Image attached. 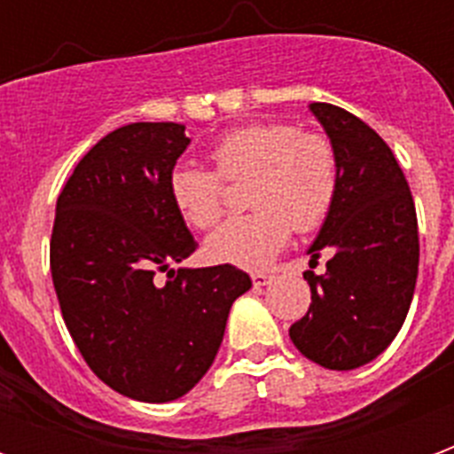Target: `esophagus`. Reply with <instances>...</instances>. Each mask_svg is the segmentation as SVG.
I'll return each instance as SVG.
<instances>
[{
  "mask_svg": "<svg viewBox=\"0 0 454 454\" xmlns=\"http://www.w3.org/2000/svg\"><path fill=\"white\" fill-rule=\"evenodd\" d=\"M272 279H275V275H270V272H255V275H253V285L260 289V286L270 285Z\"/></svg>",
  "mask_w": 454,
  "mask_h": 454,
  "instance_id": "34e87169",
  "label": "esophagus"
}]
</instances>
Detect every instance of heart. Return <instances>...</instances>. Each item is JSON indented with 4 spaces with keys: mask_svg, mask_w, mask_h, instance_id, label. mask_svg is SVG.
Returning a JSON list of instances; mask_svg holds the SVG:
<instances>
[{
    "mask_svg": "<svg viewBox=\"0 0 454 454\" xmlns=\"http://www.w3.org/2000/svg\"><path fill=\"white\" fill-rule=\"evenodd\" d=\"M211 169L177 165L169 197L189 226L207 231L223 216V182L250 179L247 216L226 221L207 240V255L223 265L260 270L286 246L292 226L309 233L324 223L338 197V153L324 133L294 123H253L226 133L211 148Z\"/></svg>",
    "mask_w": 454,
    "mask_h": 454,
    "instance_id": "obj_1",
    "label": "heart"
}]
</instances>
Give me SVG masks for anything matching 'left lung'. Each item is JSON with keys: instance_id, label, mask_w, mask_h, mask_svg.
Here are the masks:
<instances>
[{"instance_id": "obj_1", "label": "left lung", "mask_w": 454, "mask_h": 454, "mask_svg": "<svg viewBox=\"0 0 454 454\" xmlns=\"http://www.w3.org/2000/svg\"><path fill=\"white\" fill-rule=\"evenodd\" d=\"M338 153V197L309 247L333 255L324 275L304 272L311 306L289 328L296 350L325 370H355L389 348L419 277V218L391 148L355 114L309 106Z\"/></svg>"}]
</instances>
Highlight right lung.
I'll use <instances>...</instances> for the list:
<instances>
[{"instance_id": "1", "label": "right lung", "mask_w": 454, "mask_h": 454, "mask_svg": "<svg viewBox=\"0 0 454 454\" xmlns=\"http://www.w3.org/2000/svg\"><path fill=\"white\" fill-rule=\"evenodd\" d=\"M187 145L172 121L112 130L77 162L51 236L55 294L77 350L104 384L148 403L179 399L207 374L231 306L253 286L233 265L169 267L197 250L169 197Z\"/></svg>"}]
</instances>
